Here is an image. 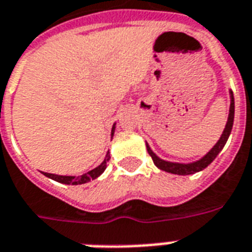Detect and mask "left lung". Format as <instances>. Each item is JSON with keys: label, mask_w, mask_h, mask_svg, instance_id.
I'll list each match as a JSON object with an SVG mask.
<instances>
[{"label": "left lung", "mask_w": 252, "mask_h": 252, "mask_svg": "<svg viewBox=\"0 0 252 252\" xmlns=\"http://www.w3.org/2000/svg\"><path fill=\"white\" fill-rule=\"evenodd\" d=\"M230 97H231V103H230V111H228V119L227 123H226V126H224V130L220 139L218 140V143L211 148L210 152H207V155L201 158L198 161H194V162H190V164H180V162H170V161L161 160L160 157H157L152 149L149 148V145L147 144V149L149 156L152 157V160L155 162L157 168L161 169V170H165L168 173H173V174H180V176H188V174H194V173L199 172V170H203L206 168L207 165H210L214 158L218 156L222 149H223L224 144L227 141L228 136L231 133V129H233L234 124V95L233 91H230Z\"/></svg>", "instance_id": "1"}]
</instances>
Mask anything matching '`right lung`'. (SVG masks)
I'll return each mask as SVG.
<instances>
[{"label": "right lung", "instance_id": "right-lung-1", "mask_svg": "<svg viewBox=\"0 0 252 252\" xmlns=\"http://www.w3.org/2000/svg\"><path fill=\"white\" fill-rule=\"evenodd\" d=\"M115 132V126L112 128V133ZM109 160V152L107 153V156H105L104 161L101 162L97 168L92 169L90 172L84 173L82 176H78V177H75V176H58V174H51V173H43L46 177L51 178L54 181L61 182V184H66V185H82V184H86V182L91 181V180H95L100 176L101 173L104 172L105 168H107V162Z\"/></svg>", "mask_w": 252, "mask_h": 252}]
</instances>
